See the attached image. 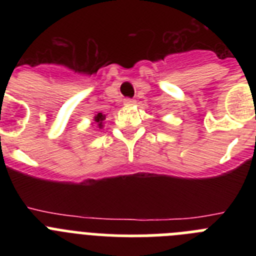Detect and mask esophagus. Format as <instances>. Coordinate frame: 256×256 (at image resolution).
Returning a JSON list of instances; mask_svg holds the SVG:
<instances>
[{
  "label": "esophagus",
  "instance_id": "esophagus-1",
  "mask_svg": "<svg viewBox=\"0 0 256 256\" xmlns=\"http://www.w3.org/2000/svg\"><path fill=\"white\" fill-rule=\"evenodd\" d=\"M136 102V100L133 98H124V105H133Z\"/></svg>",
  "mask_w": 256,
  "mask_h": 256
}]
</instances>
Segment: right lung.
Instances as JSON below:
<instances>
[{
  "mask_svg": "<svg viewBox=\"0 0 256 256\" xmlns=\"http://www.w3.org/2000/svg\"><path fill=\"white\" fill-rule=\"evenodd\" d=\"M104 120H105V115H102V112H98V114L94 116V122H96L97 126H100V128L102 126V122Z\"/></svg>",
  "mask_w": 256,
  "mask_h": 256,
  "instance_id": "right-lung-1",
  "label": "right lung"
}]
</instances>
